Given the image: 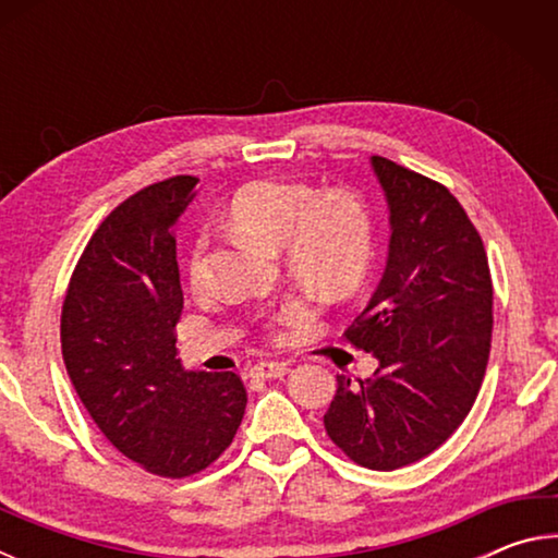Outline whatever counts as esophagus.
Here are the masks:
<instances>
[{"label":"esophagus","instance_id":"esophagus-1","mask_svg":"<svg viewBox=\"0 0 558 558\" xmlns=\"http://www.w3.org/2000/svg\"><path fill=\"white\" fill-rule=\"evenodd\" d=\"M290 372V364L286 362H258L251 366V376H260V379H278Z\"/></svg>","mask_w":558,"mask_h":558}]
</instances>
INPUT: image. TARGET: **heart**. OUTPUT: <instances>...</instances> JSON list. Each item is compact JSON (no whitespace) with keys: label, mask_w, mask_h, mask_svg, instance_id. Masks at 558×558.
Listing matches in <instances>:
<instances>
[{"label":"heart","mask_w":558,"mask_h":558,"mask_svg":"<svg viewBox=\"0 0 558 558\" xmlns=\"http://www.w3.org/2000/svg\"><path fill=\"white\" fill-rule=\"evenodd\" d=\"M231 221L253 239L282 248L286 263L310 288L337 295L354 286L372 256V219L349 192L317 194L288 179H256L241 186L229 204ZM186 282L202 290L209 282V239L199 233L184 260ZM307 305L298 298L263 310V327L278 335L298 323Z\"/></svg>","instance_id":"1"}]
</instances>
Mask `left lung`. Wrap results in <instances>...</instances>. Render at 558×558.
<instances>
[{
	"mask_svg": "<svg viewBox=\"0 0 558 558\" xmlns=\"http://www.w3.org/2000/svg\"><path fill=\"white\" fill-rule=\"evenodd\" d=\"M391 211L379 288L347 342L379 359L374 379L337 376L325 430L356 465L396 470L430 456L465 421L493 342L483 239L446 186L372 157Z\"/></svg>",
	"mask_w": 558,
	"mask_h": 558,
	"instance_id": "left-lung-1",
	"label": "left lung"
}]
</instances>
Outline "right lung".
Instances as JSON below:
<instances>
[{
	"label": "right lung",
	"instance_id": "add662e5",
	"mask_svg": "<svg viewBox=\"0 0 558 558\" xmlns=\"http://www.w3.org/2000/svg\"><path fill=\"white\" fill-rule=\"evenodd\" d=\"M199 179L169 177L118 204L90 235L65 290V372L102 436L159 477L219 460L245 411L233 372H184L174 327L184 298L174 226Z\"/></svg>",
	"mask_w": 558,
	"mask_h": 558
}]
</instances>
